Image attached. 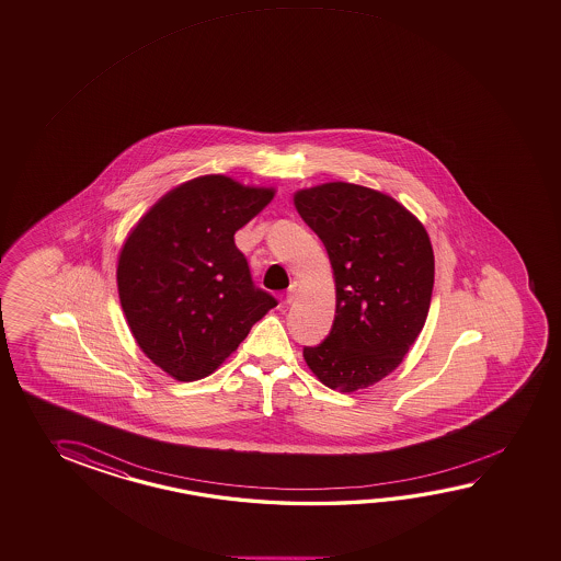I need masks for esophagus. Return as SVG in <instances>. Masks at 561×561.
I'll return each mask as SVG.
<instances>
[{"mask_svg": "<svg viewBox=\"0 0 561 561\" xmlns=\"http://www.w3.org/2000/svg\"><path fill=\"white\" fill-rule=\"evenodd\" d=\"M298 293H300V283L295 280L290 288H288V293H286V302H293V300H297Z\"/></svg>", "mask_w": 561, "mask_h": 561, "instance_id": "obj_1", "label": "esophagus"}]
</instances>
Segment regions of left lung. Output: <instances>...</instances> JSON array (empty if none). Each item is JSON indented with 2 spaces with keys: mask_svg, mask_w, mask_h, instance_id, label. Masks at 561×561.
Wrapping results in <instances>:
<instances>
[{
  "mask_svg": "<svg viewBox=\"0 0 561 561\" xmlns=\"http://www.w3.org/2000/svg\"><path fill=\"white\" fill-rule=\"evenodd\" d=\"M298 215L329 253L336 314L327 341L305 348L320 382L356 392L402 364L428 317L434 251L414 213L376 188L332 181L298 188Z\"/></svg>",
  "mask_w": 561,
  "mask_h": 561,
  "instance_id": "obj_1",
  "label": "left lung"
}]
</instances>
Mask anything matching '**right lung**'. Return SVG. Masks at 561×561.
Here are the masks:
<instances>
[{
	"label": "right lung",
	"instance_id": "obj_1",
	"mask_svg": "<svg viewBox=\"0 0 561 561\" xmlns=\"http://www.w3.org/2000/svg\"><path fill=\"white\" fill-rule=\"evenodd\" d=\"M275 193L232 176H195L159 198L123 242V314L145 356L179 382L215 373L276 307L254 288L234 244V232Z\"/></svg>",
	"mask_w": 561,
	"mask_h": 561
}]
</instances>
